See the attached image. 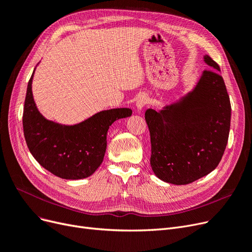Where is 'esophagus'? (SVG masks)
Returning a JSON list of instances; mask_svg holds the SVG:
<instances>
[{"mask_svg":"<svg viewBox=\"0 0 252 252\" xmlns=\"http://www.w3.org/2000/svg\"><path fill=\"white\" fill-rule=\"evenodd\" d=\"M147 97L146 96H144V95H142V96H140L139 97V99L137 100V108L140 110V109H142L146 104H147Z\"/></svg>","mask_w":252,"mask_h":252,"instance_id":"esophagus-1","label":"esophagus"}]
</instances>
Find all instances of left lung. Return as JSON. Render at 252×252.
Listing matches in <instances>:
<instances>
[{
	"label": "left lung",
	"mask_w": 252,
	"mask_h": 252,
	"mask_svg": "<svg viewBox=\"0 0 252 252\" xmlns=\"http://www.w3.org/2000/svg\"><path fill=\"white\" fill-rule=\"evenodd\" d=\"M211 67L195 89L178 104L161 112L148 109L151 166L160 180L187 185L216 168L224 154L230 127V100L219 65L210 56Z\"/></svg>",
	"instance_id": "1"
}]
</instances>
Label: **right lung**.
<instances>
[{
	"label": "right lung",
	"mask_w": 252,
	"mask_h": 252,
	"mask_svg": "<svg viewBox=\"0 0 252 252\" xmlns=\"http://www.w3.org/2000/svg\"><path fill=\"white\" fill-rule=\"evenodd\" d=\"M33 74L28 83L23 126L30 153L43 168L65 180L90 176L104 160L107 132L116 119L132 115L127 108L101 111L76 126L46 120L37 110L32 94Z\"/></svg>",
	"instance_id": "right-lung-1"
}]
</instances>
